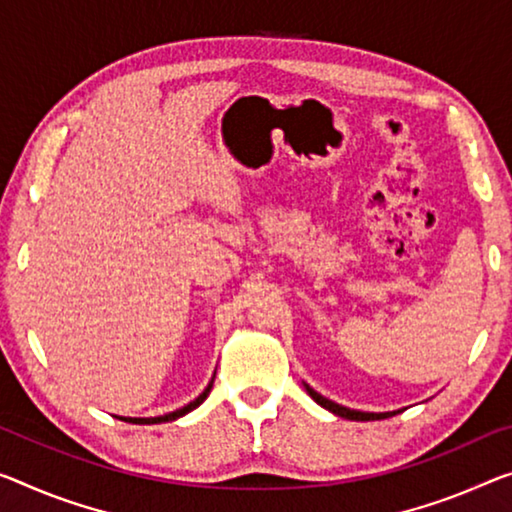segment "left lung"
Segmentation results:
<instances>
[{"mask_svg": "<svg viewBox=\"0 0 512 512\" xmlns=\"http://www.w3.org/2000/svg\"><path fill=\"white\" fill-rule=\"evenodd\" d=\"M306 387V391H309V396L316 400V403L320 405V407H325V410H329V412H334L336 416H343V419H350V421H377V419H389V416H393V414H398V412H380V414H375V412H359V410H350V407H343V405H338V403H334V400H329V398H325V396H320L318 391H313L309 384H304Z\"/></svg>", "mask_w": 512, "mask_h": 512, "instance_id": "8db88e82", "label": "left lung"}]
</instances>
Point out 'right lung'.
I'll return each mask as SVG.
<instances>
[{
  "mask_svg": "<svg viewBox=\"0 0 512 512\" xmlns=\"http://www.w3.org/2000/svg\"><path fill=\"white\" fill-rule=\"evenodd\" d=\"M212 382H215V377H212L208 387L203 389V393H199V398H194L192 403H187L185 407H180V410H176V412H169V414H164V416H151V419H132V416H119V419H121V421H125V423H139V426H151V423H167V421H176V419H180V416H185L187 412L196 410V407H199V405L203 403V400L208 398V393H210V389H212Z\"/></svg>",
  "mask_w": 512,
  "mask_h": 512,
  "instance_id": "obj_1",
  "label": "right lung"
}]
</instances>
